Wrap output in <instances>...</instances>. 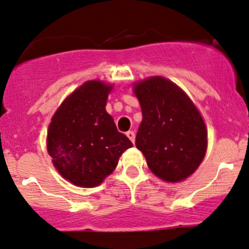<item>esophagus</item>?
Returning a JSON list of instances; mask_svg holds the SVG:
<instances>
[{"label": "esophagus", "instance_id": "34e87169", "mask_svg": "<svg viewBox=\"0 0 249 249\" xmlns=\"http://www.w3.org/2000/svg\"><path fill=\"white\" fill-rule=\"evenodd\" d=\"M128 136V139H129L130 141H132L133 143H134V141H135V133L133 132V130H129V132H127V134H125Z\"/></svg>", "mask_w": 249, "mask_h": 249}]
</instances>
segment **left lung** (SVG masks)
I'll use <instances>...</instances> for the list:
<instances>
[{
    "label": "left lung",
    "mask_w": 249,
    "mask_h": 249,
    "mask_svg": "<svg viewBox=\"0 0 249 249\" xmlns=\"http://www.w3.org/2000/svg\"><path fill=\"white\" fill-rule=\"evenodd\" d=\"M142 122L135 145L154 176L167 183L189 178L204 159L208 130L198 108L176 83L151 76L133 83Z\"/></svg>",
    "instance_id": "obj_1"
}]
</instances>
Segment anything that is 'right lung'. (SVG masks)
<instances>
[{
    "label": "right lung",
    "instance_id": "1",
    "mask_svg": "<svg viewBox=\"0 0 249 249\" xmlns=\"http://www.w3.org/2000/svg\"><path fill=\"white\" fill-rule=\"evenodd\" d=\"M114 84L87 81L58 107L47 129L46 147L53 166L81 188H95L113 173L133 143L119 133L106 110Z\"/></svg>",
    "mask_w": 249,
    "mask_h": 249
}]
</instances>
